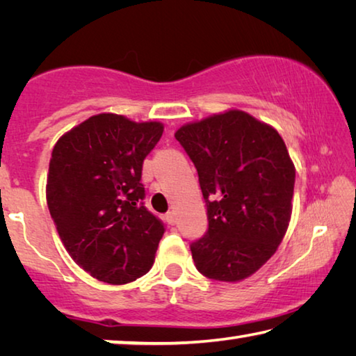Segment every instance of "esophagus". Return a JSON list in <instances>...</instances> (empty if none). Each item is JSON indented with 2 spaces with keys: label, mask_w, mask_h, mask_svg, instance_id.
I'll list each match as a JSON object with an SVG mask.
<instances>
[{
  "label": "esophagus",
  "mask_w": 356,
  "mask_h": 356,
  "mask_svg": "<svg viewBox=\"0 0 356 356\" xmlns=\"http://www.w3.org/2000/svg\"><path fill=\"white\" fill-rule=\"evenodd\" d=\"M165 220H166L168 225L174 226V225H176V222H177V216H176V213H174V212H168V213L165 215Z\"/></svg>",
  "instance_id": "esophagus-1"
}]
</instances>
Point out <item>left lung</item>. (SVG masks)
Masks as SVG:
<instances>
[{"label":"left lung","mask_w":356,"mask_h":356,"mask_svg":"<svg viewBox=\"0 0 356 356\" xmlns=\"http://www.w3.org/2000/svg\"><path fill=\"white\" fill-rule=\"evenodd\" d=\"M176 140L195 165L209 227L190 250L206 278H248L275 254L292 213L295 170L278 131L231 110L184 125Z\"/></svg>","instance_id":"1"}]
</instances>
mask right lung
Here are the masks:
<instances>
[{"instance_id":"obj_1","label":"right lung","mask_w":356,"mask_h":356,"mask_svg":"<svg viewBox=\"0 0 356 356\" xmlns=\"http://www.w3.org/2000/svg\"><path fill=\"white\" fill-rule=\"evenodd\" d=\"M160 122L104 113L61 136L51 152L47 204L72 259L108 284L146 275L165 234L144 206V159L160 141Z\"/></svg>"}]
</instances>
